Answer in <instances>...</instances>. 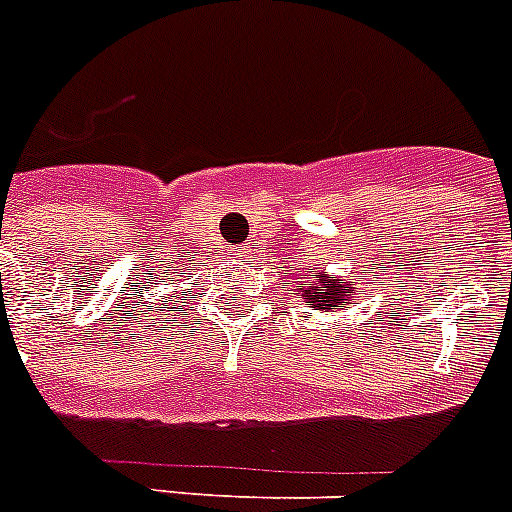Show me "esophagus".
I'll use <instances>...</instances> for the list:
<instances>
[{
	"mask_svg": "<svg viewBox=\"0 0 512 512\" xmlns=\"http://www.w3.org/2000/svg\"><path fill=\"white\" fill-rule=\"evenodd\" d=\"M238 253H240V256H246V253H248V246H238Z\"/></svg>",
	"mask_w": 512,
	"mask_h": 512,
	"instance_id": "1",
	"label": "esophagus"
}]
</instances>
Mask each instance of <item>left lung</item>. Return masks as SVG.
I'll return each instance as SVG.
<instances>
[{"label": "left lung", "instance_id": "8db88e82", "mask_svg": "<svg viewBox=\"0 0 512 512\" xmlns=\"http://www.w3.org/2000/svg\"><path fill=\"white\" fill-rule=\"evenodd\" d=\"M308 279H316L313 285L316 287H305L303 290V298L308 303H313L316 310H331V308H344L342 300H344V290H342V282L339 279H331V277H323V274H310Z\"/></svg>", "mask_w": 512, "mask_h": 512}]
</instances>
